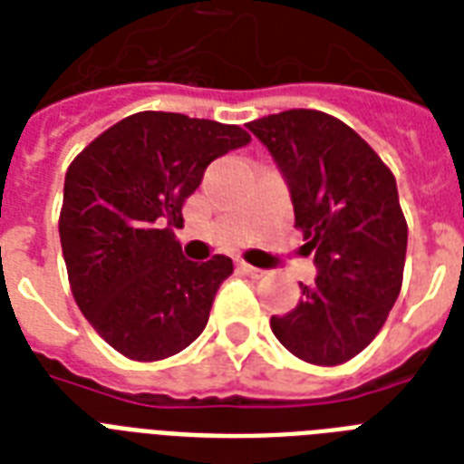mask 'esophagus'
<instances>
[{
  "label": "esophagus",
  "instance_id": "1",
  "mask_svg": "<svg viewBox=\"0 0 464 464\" xmlns=\"http://www.w3.org/2000/svg\"><path fill=\"white\" fill-rule=\"evenodd\" d=\"M236 265H238L240 272H246V275L253 276V279H260V276H265V272H262V269L253 267V265H247L246 260H238V262H236Z\"/></svg>",
  "mask_w": 464,
  "mask_h": 464
}]
</instances>
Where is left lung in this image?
Here are the masks:
<instances>
[{
  "label": "left lung",
  "instance_id": "obj_1",
  "mask_svg": "<svg viewBox=\"0 0 464 464\" xmlns=\"http://www.w3.org/2000/svg\"><path fill=\"white\" fill-rule=\"evenodd\" d=\"M247 130L282 170L317 267L296 308L272 315V332L308 363H344L373 342L402 289L407 221L395 175L327 112L284 111Z\"/></svg>",
  "mask_w": 464,
  "mask_h": 464
}]
</instances>
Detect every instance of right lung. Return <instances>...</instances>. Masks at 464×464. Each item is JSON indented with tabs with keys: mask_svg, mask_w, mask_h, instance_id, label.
<instances>
[{
	"mask_svg": "<svg viewBox=\"0 0 464 464\" xmlns=\"http://www.w3.org/2000/svg\"><path fill=\"white\" fill-rule=\"evenodd\" d=\"M238 125L144 111L120 120L72 160L60 240L76 305L132 361H160L195 342L231 257L185 260L173 228L211 160L246 147Z\"/></svg>",
	"mask_w": 464,
	"mask_h": 464,
	"instance_id": "1",
	"label": "right lung"
}]
</instances>
